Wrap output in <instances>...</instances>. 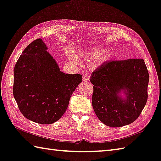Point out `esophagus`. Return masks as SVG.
Listing matches in <instances>:
<instances>
[{
	"label": "esophagus",
	"mask_w": 161,
	"mask_h": 161,
	"mask_svg": "<svg viewBox=\"0 0 161 161\" xmlns=\"http://www.w3.org/2000/svg\"><path fill=\"white\" fill-rule=\"evenodd\" d=\"M90 80V75L89 74H86L84 75L83 77V81H85V82H86V81H89Z\"/></svg>",
	"instance_id": "1"
}]
</instances>
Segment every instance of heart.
Listing matches in <instances>:
<instances>
[{"instance_id": "obj_1", "label": "heart", "mask_w": 161, "mask_h": 161, "mask_svg": "<svg viewBox=\"0 0 161 161\" xmlns=\"http://www.w3.org/2000/svg\"><path fill=\"white\" fill-rule=\"evenodd\" d=\"M105 50H106V49L101 48H95L93 49H88V50H82V49H80V50H79L77 52V55L79 58L86 57L88 58H95L101 56V55L105 52ZM68 56L71 62L75 63H78V58L77 55H75L74 53L68 52ZM110 53H107L106 55H103V57L100 58L97 60V65H102V64H103L104 63H106V61L110 59Z\"/></svg>"}]
</instances>
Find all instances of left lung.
I'll return each instance as SVG.
<instances>
[{
	"instance_id": "obj_1",
	"label": "left lung",
	"mask_w": 161,
	"mask_h": 161,
	"mask_svg": "<svg viewBox=\"0 0 161 161\" xmlns=\"http://www.w3.org/2000/svg\"><path fill=\"white\" fill-rule=\"evenodd\" d=\"M149 76L143 59L106 61L92 72V106L104 125L119 127L132 123L148 98ZM123 91L125 99L119 94Z\"/></svg>"
}]
</instances>
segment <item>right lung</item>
<instances>
[{
    "label": "right lung",
    "mask_w": 161,
    "mask_h": 161,
    "mask_svg": "<svg viewBox=\"0 0 161 161\" xmlns=\"http://www.w3.org/2000/svg\"><path fill=\"white\" fill-rule=\"evenodd\" d=\"M42 39L29 44L14 68L13 96L26 118L39 124L58 120L68 108L69 99L82 81L80 74H65Z\"/></svg>",
    "instance_id": "add662e5"
}]
</instances>
